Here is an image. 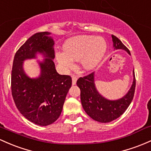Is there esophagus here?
<instances>
[{
  "mask_svg": "<svg viewBox=\"0 0 151 151\" xmlns=\"http://www.w3.org/2000/svg\"><path fill=\"white\" fill-rule=\"evenodd\" d=\"M77 76H72V84L73 85H75L76 83H77Z\"/></svg>",
  "mask_w": 151,
  "mask_h": 151,
  "instance_id": "1",
  "label": "esophagus"
}]
</instances>
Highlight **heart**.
I'll use <instances>...</instances> for the list:
<instances>
[{
    "mask_svg": "<svg viewBox=\"0 0 151 151\" xmlns=\"http://www.w3.org/2000/svg\"><path fill=\"white\" fill-rule=\"evenodd\" d=\"M64 51L56 54L57 62L64 69L73 66V59L80 60L86 70H92L103 58L107 49L104 39L94 36H74L64 43Z\"/></svg>",
    "mask_w": 151,
    "mask_h": 151,
    "instance_id": "b5f03b06",
    "label": "heart"
}]
</instances>
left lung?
Masks as SVG:
<instances>
[{"label": "left lung", "instance_id": "obj_1", "mask_svg": "<svg viewBox=\"0 0 151 151\" xmlns=\"http://www.w3.org/2000/svg\"><path fill=\"white\" fill-rule=\"evenodd\" d=\"M114 50L122 49L130 55V51L122 41L112 35ZM133 81L125 95L117 100H108L102 96L97 90L94 84V72L84 77H80L77 82L80 89L81 102L86 113L97 122H110L120 117L131 103L135 88V72L132 71Z\"/></svg>", "mask_w": 151, "mask_h": 151}]
</instances>
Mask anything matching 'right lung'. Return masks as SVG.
Wrapping results in <instances>:
<instances>
[{"instance_id": "1", "label": "right lung", "mask_w": 151, "mask_h": 151, "mask_svg": "<svg viewBox=\"0 0 151 151\" xmlns=\"http://www.w3.org/2000/svg\"><path fill=\"white\" fill-rule=\"evenodd\" d=\"M51 33L34 34L15 54L11 72V92L16 107L28 120L36 125L52 124L62 113L67 94L72 86L70 76L61 75L55 69L54 41ZM40 67L39 77L31 78L24 73L23 62L37 58Z\"/></svg>"}]
</instances>
